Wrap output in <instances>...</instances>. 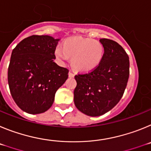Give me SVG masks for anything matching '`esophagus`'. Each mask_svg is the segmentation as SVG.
<instances>
[{
    "label": "esophagus",
    "mask_w": 151,
    "mask_h": 151,
    "mask_svg": "<svg viewBox=\"0 0 151 151\" xmlns=\"http://www.w3.org/2000/svg\"><path fill=\"white\" fill-rule=\"evenodd\" d=\"M74 76H75L74 73H73V72L69 71V78H73Z\"/></svg>",
    "instance_id": "obj_1"
}]
</instances>
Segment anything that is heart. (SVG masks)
<instances>
[{"label": "heart", "instance_id": "heart-1", "mask_svg": "<svg viewBox=\"0 0 151 151\" xmlns=\"http://www.w3.org/2000/svg\"><path fill=\"white\" fill-rule=\"evenodd\" d=\"M55 57L61 64H65L72 57L74 68L80 72L91 71L101 63L104 47L99 41L83 37H74L66 40L63 47L57 46Z\"/></svg>", "mask_w": 151, "mask_h": 151}]
</instances>
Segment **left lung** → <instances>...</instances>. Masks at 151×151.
<instances>
[{
  "mask_svg": "<svg viewBox=\"0 0 151 151\" xmlns=\"http://www.w3.org/2000/svg\"><path fill=\"white\" fill-rule=\"evenodd\" d=\"M100 42L104 54L99 66L75 76V105L89 116H99L113 109L122 98L129 76V58L122 47L107 38Z\"/></svg>",
  "mask_w": 151,
  "mask_h": 151,
  "instance_id": "left-lung-1",
  "label": "left lung"
}]
</instances>
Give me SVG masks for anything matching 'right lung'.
I'll return each mask as SVG.
<instances>
[{
  "label": "right lung",
  "instance_id": "right-lung-1",
  "mask_svg": "<svg viewBox=\"0 0 151 151\" xmlns=\"http://www.w3.org/2000/svg\"><path fill=\"white\" fill-rule=\"evenodd\" d=\"M59 41L49 35H32L12 51L9 88L17 106L26 113L47 111L54 103L56 91L68 78L69 70L54 62Z\"/></svg>",
  "mask_w": 151,
  "mask_h": 151
}]
</instances>
